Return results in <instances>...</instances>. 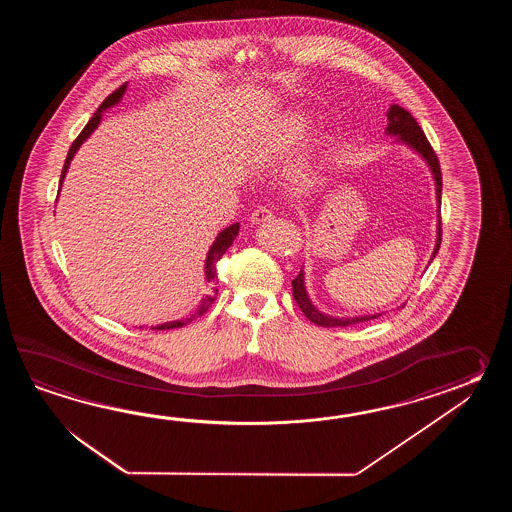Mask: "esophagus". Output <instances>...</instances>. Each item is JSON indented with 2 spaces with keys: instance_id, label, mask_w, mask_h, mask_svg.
I'll return each instance as SVG.
<instances>
[{
  "instance_id": "esophagus-1",
  "label": "esophagus",
  "mask_w": 512,
  "mask_h": 512,
  "mask_svg": "<svg viewBox=\"0 0 512 512\" xmlns=\"http://www.w3.org/2000/svg\"><path fill=\"white\" fill-rule=\"evenodd\" d=\"M272 218H274V212L271 208L260 207L252 212L251 223L252 225H260L265 221H271Z\"/></svg>"
}]
</instances>
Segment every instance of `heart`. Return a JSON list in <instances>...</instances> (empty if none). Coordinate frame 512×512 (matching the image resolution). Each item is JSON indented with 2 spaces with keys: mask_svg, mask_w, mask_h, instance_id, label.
I'll list each match as a JSON object with an SVG mask.
<instances>
[{
  "mask_svg": "<svg viewBox=\"0 0 512 512\" xmlns=\"http://www.w3.org/2000/svg\"><path fill=\"white\" fill-rule=\"evenodd\" d=\"M309 124H311V119L302 111L287 113L269 131L265 144H263V153L267 157H274L278 153L291 152L298 144L304 142L305 137H307V131H309ZM300 175L307 177L309 170L304 168Z\"/></svg>",
  "mask_w": 512,
  "mask_h": 512,
  "instance_id": "heart-1",
  "label": "heart"
}]
</instances>
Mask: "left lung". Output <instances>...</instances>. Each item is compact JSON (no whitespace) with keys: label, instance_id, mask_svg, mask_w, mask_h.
<instances>
[{"label":"left lung","instance_id":"left-lung-1","mask_svg":"<svg viewBox=\"0 0 512 512\" xmlns=\"http://www.w3.org/2000/svg\"><path fill=\"white\" fill-rule=\"evenodd\" d=\"M386 133L390 135H397V141L403 142L406 146H410L412 150L419 153L426 164L430 166L432 174H434L435 181V196H437V212H439V221H437V240H435V249L432 252V258H435V254L441 247V190H443V181H441V168H439V161H437V155H435L430 142L426 139L425 133L421 130V126L417 124V120L412 117L410 111L393 104L390 111H388V128ZM293 296L296 300L298 307L302 309L304 313L313 324L322 327H346L353 326V324H359V322H366L371 318H377L381 315H368V316H355V318H337V316L324 315L316 309L313 302L309 300L307 291H305L304 282V269L300 271V274L293 280Z\"/></svg>","mask_w":512,"mask_h":512}]
</instances>
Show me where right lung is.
<instances>
[{"mask_svg": "<svg viewBox=\"0 0 512 512\" xmlns=\"http://www.w3.org/2000/svg\"><path fill=\"white\" fill-rule=\"evenodd\" d=\"M124 91H126V84H122L119 89H115L111 95H109L102 104H100V108L95 111V115L91 117V120L87 122L86 128L80 131V135H78L75 142L71 144V148H69V152H67L66 163H64V168H62V175H60V186H62V181H64V177L67 174V168H69V163H71V159L75 157V153H77L78 148L82 146V142L86 141L87 137L95 131V128L98 126V122L102 119V111L104 109L111 108V106H115L117 102H120V98L124 95ZM238 232H240V223H234V225H230L225 230H221L218 234V238L216 241L212 243V247H210V251L207 254V261H205V280L210 283V294H207L199 305H197L196 311H192L190 315L186 316V318H181V320H174V322H166V324H159V326H152L150 329H174V327H183L188 324V322H192L194 318L197 316L205 315L208 311V307L214 304V300H216V294H218V271H216V263L221 260V256L227 252L230 245H232V241L236 240V236H238Z\"/></svg>", "mask_w": 512, "mask_h": 512, "instance_id": "obj_1", "label": "right lung"}]
</instances>
